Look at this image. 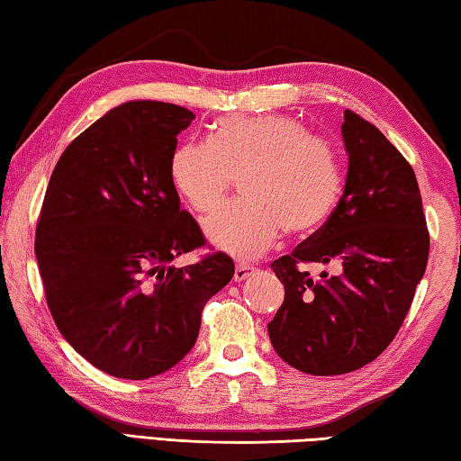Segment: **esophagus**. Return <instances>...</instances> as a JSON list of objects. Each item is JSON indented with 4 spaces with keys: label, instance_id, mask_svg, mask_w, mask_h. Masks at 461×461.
Wrapping results in <instances>:
<instances>
[{
    "label": "esophagus",
    "instance_id": "esophagus-1",
    "mask_svg": "<svg viewBox=\"0 0 461 461\" xmlns=\"http://www.w3.org/2000/svg\"><path fill=\"white\" fill-rule=\"evenodd\" d=\"M253 273H255V267H253V265L239 263L237 267H235V281H239V284H240V281H245L247 277H251Z\"/></svg>",
    "mask_w": 461,
    "mask_h": 461
}]
</instances>
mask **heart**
I'll return each instance as SVG.
<instances>
[{"label": "heart", "mask_w": 461, "mask_h": 461, "mask_svg": "<svg viewBox=\"0 0 461 461\" xmlns=\"http://www.w3.org/2000/svg\"><path fill=\"white\" fill-rule=\"evenodd\" d=\"M243 176L245 200L222 206L204 221L218 251L255 259L276 245L281 230L312 235L342 194V172L332 145L310 135L302 121L279 113L224 117L212 140L177 145L169 176L182 198L208 212L224 198L232 176Z\"/></svg>", "instance_id": "obj_1"}]
</instances>
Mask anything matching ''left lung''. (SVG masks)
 Wrapping results in <instances>:
<instances>
[{
    "label": "left lung",
    "instance_id": "8db88e82",
    "mask_svg": "<svg viewBox=\"0 0 461 461\" xmlns=\"http://www.w3.org/2000/svg\"><path fill=\"white\" fill-rule=\"evenodd\" d=\"M344 192L328 221L271 263L285 300L269 321L276 352L316 376L352 373L397 336L429 257L421 192L401 151L357 113L344 111ZM300 262H336L312 280Z\"/></svg>",
    "mask_w": 461,
    "mask_h": 461
}]
</instances>
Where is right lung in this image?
Instances as JSON below:
<instances>
[{
	"label": "right lung",
	"mask_w": 461,
	"mask_h": 461,
	"mask_svg": "<svg viewBox=\"0 0 461 461\" xmlns=\"http://www.w3.org/2000/svg\"><path fill=\"white\" fill-rule=\"evenodd\" d=\"M194 113L129 101L104 113L56 164L36 229L48 308L72 348L103 373L143 381L176 366L198 338L202 310L235 276L204 245L169 176Z\"/></svg>",
	"instance_id": "obj_1"
}]
</instances>
